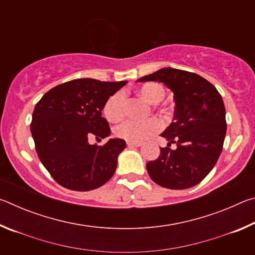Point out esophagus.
I'll return each mask as SVG.
<instances>
[{
  "label": "esophagus",
  "instance_id": "34e87169",
  "mask_svg": "<svg viewBox=\"0 0 255 255\" xmlns=\"http://www.w3.org/2000/svg\"><path fill=\"white\" fill-rule=\"evenodd\" d=\"M127 145L129 147H139L141 145V141H131V140H127Z\"/></svg>",
  "mask_w": 255,
  "mask_h": 255
}]
</instances>
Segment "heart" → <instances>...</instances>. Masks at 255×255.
Listing matches in <instances>:
<instances>
[{
	"label": "heart",
	"mask_w": 255,
	"mask_h": 255,
	"mask_svg": "<svg viewBox=\"0 0 255 255\" xmlns=\"http://www.w3.org/2000/svg\"><path fill=\"white\" fill-rule=\"evenodd\" d=\"M137 94L146 101L158 108V103L165 97V89L159 83L148 82L137 89ZM126 108V96L123 91H117L107 99L103 105V116L110 123H118L124 118ZM163 112V109H159ZM161 122L156 118H150L145 122L127 120L115 128V135L126 140L140 141L153 136L161 129Z\"/></svg>",
	"instance_id": "heart-1"
}]
</instances>
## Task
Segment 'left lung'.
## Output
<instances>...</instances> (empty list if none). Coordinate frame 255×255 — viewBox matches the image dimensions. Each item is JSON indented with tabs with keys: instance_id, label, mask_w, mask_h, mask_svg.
Masks as SVG:
<instances>
[{
	"instance_id": "1",
	"label": "left lung",
	"mask_w": 255,
	"mask_h": 255,
	"mask_svg": "<svg viewBox=\"0 0 255 255\" xmlns=\"http://www.w3.org/2000/svg\"><path fill=\"white\" fill-rule=\"evenodd\" d=\"M138 81L162 82L174 94L173 122L161 133L169 144L146 164L150 179L173 190L201 182L223 150L227 125L222 96L204 77L176 68H162ZM171 143L176 150L169 148Z\"/></svg>"
}]
</instances>
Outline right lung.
Returning a JSON list of instances; mask_svg holds the SVG:
<instances>
[{"instance_id":"1","label":"right lung","mask_w":255,"mask_h":255,"mask_svg":"<svg viewBox=\"0 0 255 255\" xmlns=\"http://www.w3.org/2000/svg\"><path fill=\"white\" fill-rule=\"evenodd\" d=\"M127 83L77 79L55 86L37 102L30 130L38 157L62 187L89 191L114 175L126 141L112 138L105 145H90L110 135L102 117L108 98Z\"/></svg>"}]
</instances>
